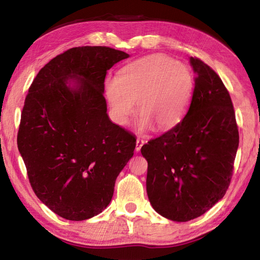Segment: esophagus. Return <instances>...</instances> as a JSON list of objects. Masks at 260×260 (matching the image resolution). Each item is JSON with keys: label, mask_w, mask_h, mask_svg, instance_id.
Returning <instances> with one entry per match:
<instances>
[{"label": "esophagus", "mask_w": 260, "mask_h": 260, "mask_svg": "<svg viewBox=\"0 0 260 260\" xmlns=\"http://www.w3.org/2000/svg\"><path fill=\"white\" fill-rule=\"evenodd\" d=\"M144 142H146V141H144L143 139L138 138V140H136V147H135V150H136V151H140V150H141V148H142V146L144 144Z\"/></svg>", "instance_id": "obj_1"}]
</instances>
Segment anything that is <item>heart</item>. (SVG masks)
I'll use <instances>...</instances> for the list:
<instances>
[{"mask_svg": "<svg viewBox=\"0 0 260 260\" xmlns=\"http://www.w3.org/2000/svg\"><path fill=\"white\" fill-rule=\"evenodd\" d=\"M105 88L118 124H126L138 101L140 128L153 124L157 129H167L186 113L193 77L186 64L164 55H151L127 65L119 79L108 78Z\"/></svg>", "mask_w": 260, "mask_h": 260, "instance_id": "obj_1", "label": "heart"}]
</instances>
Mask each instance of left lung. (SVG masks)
<instances>
[{"instance_id":"obj_1","label":"left lung","mask_w":260,"mask_h":260,"mask_svg":"<svg viewBox=\"0 0 260 260\" xmlns=\"http://www.w3.org/2000/svg\"><path fill=\"white\" fill-rule=\"evenodd\" d=\"M190 63L195 85L187 114L141 148L148 161L149 201L173 221L200 217L225 196L239 148L227 88L203 60L190 57Z\"/></svg>"}]
</instances>
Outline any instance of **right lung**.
Masks as SVG:
<instances>
[{
    "label": "right lung",
    "instance_id": "add662e5",
    "mask_svg": "<svg viewBox=\"0 0 260 260\" xmlns=\"http://www.w3.org/2000/svg\"><path fill=\"white\" fill-rule=\"evenodd\" d=\"M127 57L110 47L71 48L29 87L17 143L35 195L61 218L80 221L102 212L134 155L135 136L109 119L103 96L108 70Z\"/></svg>",
    "mask_w": 260,
    "mask_h": 260
}]
</instances>
